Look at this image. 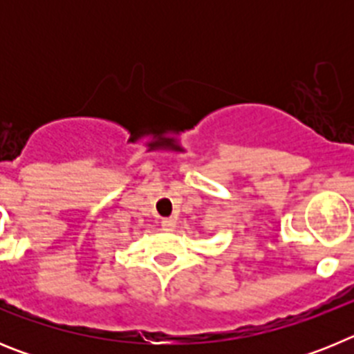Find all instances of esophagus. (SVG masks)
Segmentation results:
<instances>
[{
  "mask_svg": "<svg viewBox=\"0 0 354 354\" xmlns=\"http://www.w3.org/2000/svg\"><path fill=\"white\" fill-rule=\"evenodd\" d=\"M175 223H177V221H175L174 218H165V220H161V227L165 228V230H174Z\"/></svg>",
  "mask_w": 354,
  "mask_h": 354,
  "instance_id": "34e87169",
  "label": "esophagus"
}]
</instances>
